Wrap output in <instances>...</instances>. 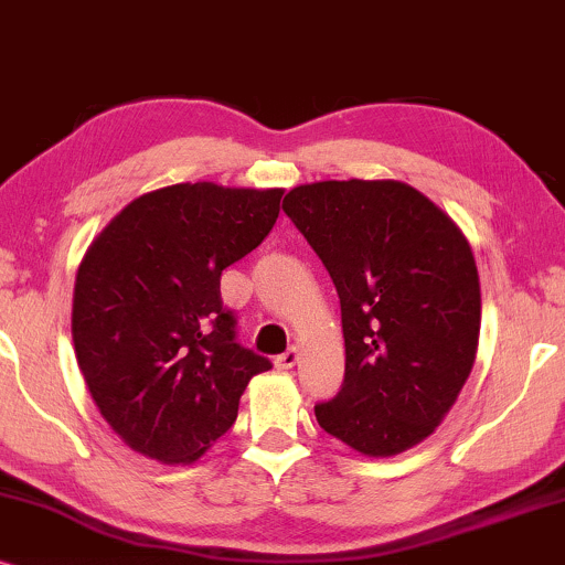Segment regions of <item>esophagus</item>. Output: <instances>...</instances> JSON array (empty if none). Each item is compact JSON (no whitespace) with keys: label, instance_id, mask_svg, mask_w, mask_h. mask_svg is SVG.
<instances>
[{"label":"esophagus","instance_id":"34e87169","mask_svg":"<svg viewBox=\"0 0 565 565\" xmlns=\"http://www.w3.org/2000/svg\"><path fill=\"white\" fill-rule=\"evenodd\" d=\"M299 361V349L297 345H291V349H287L281 353V356H276V366L278 370H291V366H297Z\"/></svg>","mask_w":565,"mask_h":565}]
</instances>
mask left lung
<instances>
[{"label":"left lung","instance_id":"left-lung-1","mask_svg":"<svg viewBox=\"0 0 565 565\" xmlns=\"http://www.w3.org/2000/svg\"><path fill=\"white\" fill-rule=\"evenodd\" d=\"M284 212L333 278L343 385L315 405L320 428L366 457H393L445 420L478 353L480 281L470 243L401 180L291 188Z\"/></svg>","mask_w":565,"mask_h":565}]
</instances>
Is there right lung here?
<instances>
[{"instance_id":"obj_1","label":"right lung","mask_w":565,"mask_h":565,"mask_svg":"<svg viewBox=\"0 0 565 565\" xmlns=\"http://www.w3.org/2000/svg\"><path fill=\"white\" fill-rule=\"evenodd\" d=\"M284 188L178 183L134 199L87 247L72 338L87 390L134 452L191 465L270 361L237 343L222 270L278 220Z\"/></svg>"}]
</instances>
